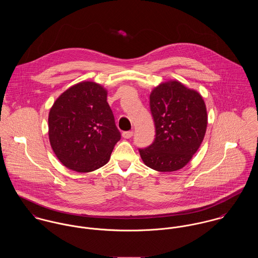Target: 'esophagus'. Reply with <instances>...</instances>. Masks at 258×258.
Wrapping results in <instances>:
<instances>
[{"instance_id":"obj_1","label":"esophagus","mask_w":258,"mask_h":258,"mask_svg":"<svg viewBox=\"0 0 258 258\" xmlns=\"http://www.w3.org/2000/svg\"><path fill=\"white\" fill-rule=\"evenodd\" d=\"M133 136V132L132 131H126L122 133V137L125 139H130Z\"/></svg>"}]
</instances>
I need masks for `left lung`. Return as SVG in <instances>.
<instances>
[{
    "label": "left lung",
    "instance_id": "1",
    "mask_svg": "<svg viewBox=\"0 0 258 258\" xmlns=\"http://www.w3.org/2000/svg\"><path fill=\"white\" fill-rule=\"evenodd\" d=\"M156 137L140 149L144 164L158 172L184 168L201 146L207 131L208 112L203 96L178 80L157 85L150 94Z\"/></svg>",
    "mask_w": 258,
    "mask_h": 258
}]
</instances>
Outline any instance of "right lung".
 Segmentation results:
<instances>
[{
	"label": "right lung",
	"mask_w": 258,
	"mask_h": 258,
	"mask_svg": "<svg viewBox=\"0 0 258 258\" xmlns=\"http://www.w3.org/2000/svg\"><path fill=\"white\" fill-rule=\"evenodd\" d=\"M120 138L107 89L94 81L71 86L48 113L51 149L64 167L75 172L88 173L107 164Z\"/></svg>",
	"instance_id": "obj_1"
}]
</instances>
